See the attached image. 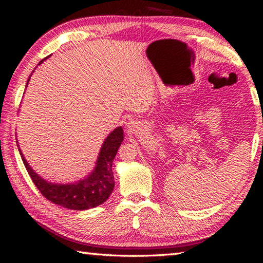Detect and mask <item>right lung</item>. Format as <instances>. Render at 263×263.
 <instances>
[{
    "instance_id": "1",
    "label": "right lung",
    "mask_w": 263,
    "mask_h": 263,
    "mask_svg": "<svg viewBox=\"0 0 263 263\" xmlns=\"http://www.w3.org/2000/svg\"><path fill=\"white\" fill-rule=\"evenodd\" d=\"M46 59H48V57L42 60L38 65H41ZM30 77L31 74L28 78L26 88L30 80ZM123 140H124V133H123L122 126L114 128L106 137L104 143L102 144L96 166L90 174L82 180L66 184L48 182L45 178L39 176L27 163L19 148V143H16V146L19 148L21 159L24 161L28 174L44 197L52 201L53 203L62 205L64 208L71 210H87L104 203L113 192L115 183L111 164H113L117 150H119Z\"/></svg>"
}]
</instances>
